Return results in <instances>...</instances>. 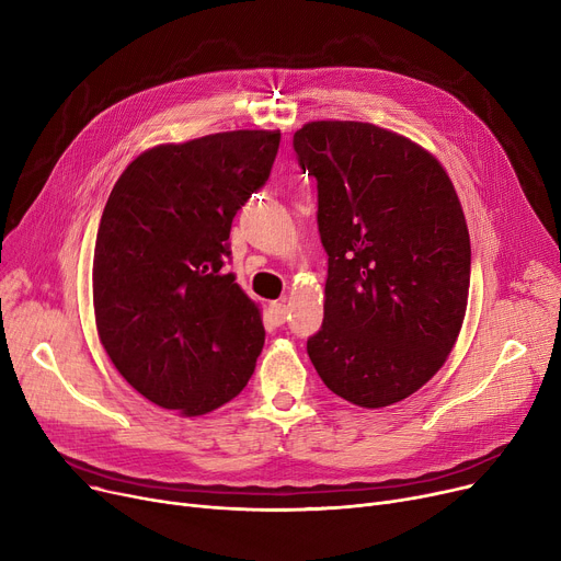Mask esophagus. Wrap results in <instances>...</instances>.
<instances>
[{"label": "esophagus", "instance_id": "34e87169", "mask_svg": "<svg viewBox=\"0 0 561 561\" xmlns=\"http://www.w3.org/2000/svg\"><path fill=\"white\" fill-rule=\"evenodd\" d=\"M268 311H271V318H273L275 325H284L286 318H288V307L284 302H273L268 307Z\"/></svg>", "mask_w": 561, "mask_h": 561}]
</instances>
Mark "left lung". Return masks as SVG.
<instances>
[{
    "label": "left lung",
    "mask_w": 561,
    "mask_h": 561,
    "mask_svg": "<svg viewBox=\"0 0 561 561\" xmlns=\"http://www.w3.org/2000/svg\"><path fill=\"white\" fill-rule=\"evenodd\" d=\"M318 182L325 320L309 359L339 398L381 409L438 373L463 325L470 236L446 168L411 138L355 121L293 136Z\"/></svg>",
    "instance_id": "8db88e82"
}]
</instances>
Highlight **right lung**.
I'll use <instances>...</instances> for the list:
<instances>
[{"label": "right lung", "mask_w": 561, "mask_h": 561, "mask_svg": "<svg viewBox=\"0 0 561 561\" xmlns=\"http://www.w3.org/2000/svg\"><path fill=\"white\" fill-rule=\"evenodd\" d=\"M279 129H236L138 154L98 229L93 309L111 364L150 402L204 416L250 381L265 330L225 273L236 211L268 180Z\"/></svg>", "instance_id": "obj_1"}]
</instances>
